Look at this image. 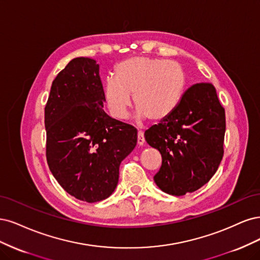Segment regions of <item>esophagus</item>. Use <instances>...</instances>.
Wrapping results in <instances>:
<instances>
[{
    "label": "esophagus",
    "mask_w": 260,
    "mask_h": 260,
    "mask_svg": "<svg viewBox=\"0 0 260 260\" xmlns=\"http://www.w3.org/2000/svg\"><path fill=\"white\" fill-rule=\"evenodd\" d=\"M137 144L139 146H142L145 144V137H144V133H142L141 131H138V134H137Z\"/></svg>",
    "instance_id": "esophagus-1"
}]
</instances>
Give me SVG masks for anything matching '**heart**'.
I'll return each mask as SVG.
<instances>
[{"instance_id": "1", "label": "heart", "mask_w": 260, "mask_h": 260, "mask_svg": "<svg viewBox=\"0 0 260 260\" xmlns=\"http://www.w3.org/2000/svg\"><path fill=\"white\" fill-rule=\"evenodd\" d=\"M114 73L104 82V98L116 120L126 118L134 95L137 120L163 121L178 107L186 86L182 67L158 58H128L115 66Z\"/></svg>"}]
</instances>
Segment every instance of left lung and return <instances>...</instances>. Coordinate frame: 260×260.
Here are the masks:
<instances>
[{"mask_svg": "<svg viewBox=\"0 0 260 260\" xmlns=\"http://www.w3.org/2000/svg\"><path fill=\"white\" fill-rule=\"evenodd\" d=\"M224 132V109L212 83L188 88L176 110L145 132L162 155L156 186L177 197L204 186L222 160Z\"/></svg>", "mask_w": 260, "mask_h": 260, "instance_id": "8db88e82", "label": "left lung"}]
</instances>
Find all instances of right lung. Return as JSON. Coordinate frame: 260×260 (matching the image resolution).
I'll return each instance as SVG.
<instances>
[{"label": "right lung", "instance_id": "1", "mask_svg": "<svg viewBox=\"0 0 260 260\" xmlns=\"http://www.w3.org/2000/svg\"><path fill=\"white\" fill-rule=\"evenodd\" d=\"M99 66L78 57L57 74L45 106L46 160L72 197L95 203L112 194L121 162L137 144V129L104 110Z\"/></svg>", "mask_w": 260, "mask_h": 260}]
</instances>
